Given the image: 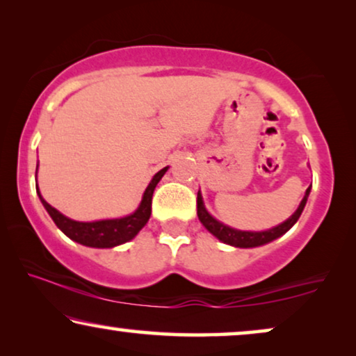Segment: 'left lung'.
Segmentation results:
<instances>
[{"mask_svg": "<svg viewBox=\"0 0 356 356\" xmlns=\"http://www.w3.org/2000/svg\"><path fill=\"white\" fill-rule=\"evenodd\" d=\"M309 190H312V187L307 188V193H305V197L302 200V203H300V207L297 208V211H295L292 216L287 219V221H284L282 224H279V226L269 229V230H263V232L238 230V229H232V227L226 226V224L219 222L218 219H214L211 214L207 211V208H204V203H203V198H202V193L200 192L197 195V214H198L200 222H202L203 226L214 235V237H218L219 240H221V242L232 245V247H238V248H253V247H259V245L269 243V242H273V240L279 238L280 235H284L290 227L293 226L295 222L298 221L300 214H302L305 204H307Z\"/></svg>", "mask_w": 356, "mask_h": 356, "instance_id": "8db88e82", "label": "left lung"}]
</instances>
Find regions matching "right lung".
I'll return each mask as SVG.
<instances>
[{
    "mask_svg": "<svg viewBox=\"0 0 356 356\" xmlns=\"http://www.w3.org/2000/svg\"><path fill=\"white\" fill-rule=\"evenodd\" d=\"M168 168H163L161 171L156 172L148 184L147 190H145L140 207L135 209L132 214L126 218L119 219H103V221H93V222H79L74 219H69L53 208L51 204L47 203L40 195V190L37 188V193L40 197V202L43 203L44 209H47L49 216L54 221V224L67 235L74 242L82 243L85 247L93 248H113L118 245L126 243L132 240L137 235L145 224L148 222L149 216H152V198L153 192L161 177L166 174Z\"/></svg>",
    "mask_w": 356,
    "mask_h": 356,
    "instance_id": "right-lung-1",
    "label": "right lung"
}]
</instances>
